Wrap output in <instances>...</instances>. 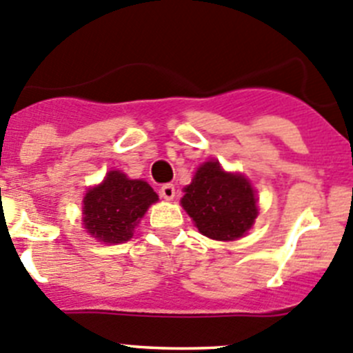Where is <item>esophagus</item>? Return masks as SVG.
Wrapping results in <instances>:
<instances>
[{
	"mask_svg": "<svg viewBox=\"0 0 353 353\" xmlns=\"http://www.w3.org/2000/svg\"><path fill=\"white\" fill-rule=\"evenodd\" d=\"M159 194H161V197H163V199L173 201L174 199V194H176V192H174V185H173V183H166V185L161 187Z\"/></svg>",
	"mask_w": 353,
	"mask_h": 353,
	"instance_id": "esophagus-1",
	"label": "esophagus"
}]
</instances>
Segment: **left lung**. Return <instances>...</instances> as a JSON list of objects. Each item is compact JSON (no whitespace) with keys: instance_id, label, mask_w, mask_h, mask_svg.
Listing matches in <instances>:
<instances>
[{"instance_id":"8db88e82","label":"left lung","mask_w":353,"mask_h":353,"mask_svg":"<svg viewBox=\"0 0 353 353\" xmlns=\"http://www.w3.org/2000/svg\"><path fill=\"white\" fill-rule=\"evenodd\" d=\"M183 192L182 208L197 230L210 239H239L258 216L256 194L250 180L239 173H227L214 159L197 168Z\"/></svg>"}]
</instances>
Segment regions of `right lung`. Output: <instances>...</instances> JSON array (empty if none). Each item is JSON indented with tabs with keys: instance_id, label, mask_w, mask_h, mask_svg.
Masks as SVG:
<instances>
[{
	"instance_id": "1",
	"label": "right lung",
	"mask_w": 353,
	"mask_h": 353,
	"mask_svg": "<svg viewBox=\"0 0 353 353\" xmlns=\"http://www.w3.org/2000/svg\"><path fill=\"white\" fill-rule=\"evenodd\" d=\"M159 199L143 180H130L112 170L100 185L92 187L83 199V225L103 244L126 243L133 237L140 218Z\"/></svg>"
}]
</instances>
